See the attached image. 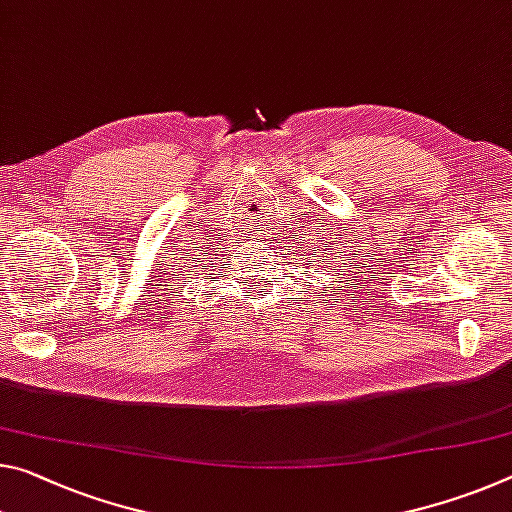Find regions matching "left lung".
<instances>
[{"mask_svg": "<svg viewBox=\"0 0 512 512\" xmlns=\"http://www.w3.org/2000/svg\"><path fill=\"white\" fill-rule=\"evenodd\" d=\"M328 253L332 257V250L330 248H328ZM319 262H321V259H319ZM319 266H321V271H326V275H330V280H328L326 289H323V294H326V291H328L330 296H335V291H344V289L351 287L353 275H348V271L342 269V264H323L321 262ZM314 269H316V266H314Z\"/></svg>", "mask_w": 512, "mask_h": 512, "instance_id": "1", "label": "left lung"}]
</instances>
